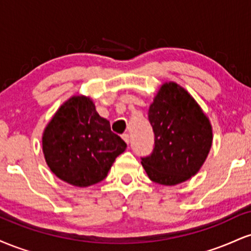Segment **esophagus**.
I'll return each instance as SVG.
<instances>
[{"mask_svg": "<svg viewBox=\"0 0 251 251\" xmlns=\"http://www.w3.org/2000/svg\"><path fill=\"white\" fill-rule=\"evenodd\" d=\"M122 137H123V139H124V140H125V142H126V143H127V144L129 143V135H128L127 133H124V134L122 135Z\"/></svg>", "mask_w": 251, "mask_h": 251, "instance_id": "1", "label": "esophagus"}]
</instances>
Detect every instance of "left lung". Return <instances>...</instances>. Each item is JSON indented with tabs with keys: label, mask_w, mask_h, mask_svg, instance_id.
I'll use <instances>...</instances> for the list:
<instances>
[{
	"label": "left lung",
	"mask_w": 251,
	"mask_h": 251,
	"mask_svg": "<svg viewBox=\"0 0 251 251\" xmlns=\"http://www.w3.org/2000/svg\"><path fill=\"white\" fill-rule=\"evenodd\" d=\"M149 122L154 145L142 164L150 179L176 185L197 174L211 148L212 129L194 98L177 83H165L150 106Z\"/></svg>",
	"instance_id": "obj_1"
}]
</instances>
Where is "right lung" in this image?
Listing matches in <instances>:
<instances>
[{
	"label": "right lung",
	"instance_id": "obj_1",
	"mask_svg": "<svg viewBox=\"0 0 251 251\" xmlns=\"http://www.w3.org/2000/svg\"><path fill=\"white\" fill-rule=\"evenodd\" d=\"M42 148L51 172L82 188L105 179L127 144L111 131L109 122L98 114L91 99L73 97L46 127Z\"/></svg>",
	"mask_w": 251,
	"mask_h": 251
}]
</instances>
